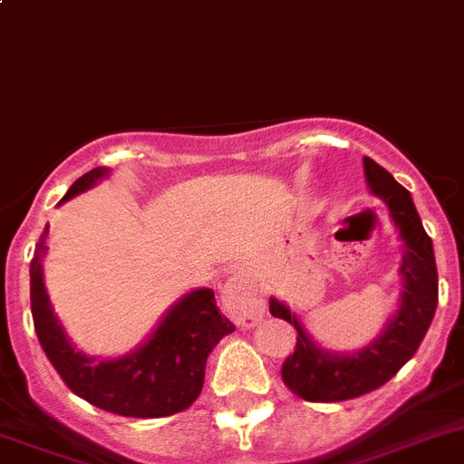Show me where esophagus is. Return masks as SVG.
<instances>
[{
    "instance_id": "34e87169",
    "label": "esophagus",
    "mask_w": 464,
    "mask_h": 464,
    "mask_svg": "<svg viewBox=\"0 0 464 464\" xmlns=\"http://www.w3.org/2000/svg\"><path fill=\"white\" fill-rule=\"evenodd\" d=\"M221 304H224L226 314L245 328L255 325L264 314L262 295L255 290V285L245 276H233L226 283L224 290H221Z\"/></svg>"
}]
</instances>
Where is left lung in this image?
I'll return each instance as SVG.
<instances>
[{"mask_svg": "<svg viewBox=\"0 0 464 464\" xmlns=\"http://www.w3.org/2000/svg\"><path fill=\"white\" fill-rule=\"evenodd\" d=\"M365 181L375 196L387 202L389 214L403 240V295L396 316L387 330L368 344L363 352L352 356H334L318 349L306 334L297 316L276 299L268 302L271 316L283 318L297 330L295 352L283 361L280 375L292 394L314 403H333L363 396L372 389L387 384L418 352L420 342L430 330L439 302V276L434 262L431 238L422 228L412 198L392 174L375 160L363 158Z\"/></svg>", "mask_w": 464, "mask_h": 464, "instance_id": "obj_1", "label": "left lung"}]
</instances>
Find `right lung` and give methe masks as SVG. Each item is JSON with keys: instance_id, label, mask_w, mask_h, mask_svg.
Returning <instances> with one entry per match:
<instances>
[{"instance_id": "right-lung-1", "label": "right lung", "mask_w": 464, "mask_h": 464, "mask_svg": "<svg viewBox=\"0 0 464 464\" xmlns=\"http://www.w3.org/2000/svg\"><path fill=\"white\" fill-rule=\"evenodd\" d=\"M108 169L96 167L70 186L65 198L92 188ZM46 224L30 262V309L37 340L65 387L101 411L124 418H167L186 411L200 396L205 363L221 337L236 330L221 316L212 290L186 295L162 318L153 337L134 353L115 361H96L75 352L53 316L44 280L42 255L46 252Z\"/></svg>"}]
</instances>
